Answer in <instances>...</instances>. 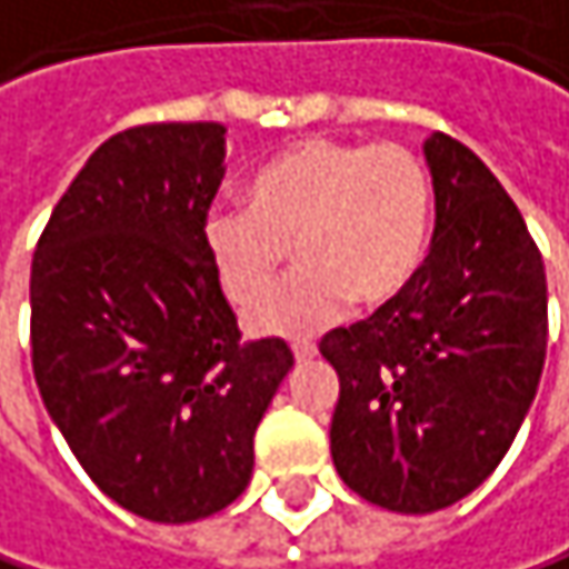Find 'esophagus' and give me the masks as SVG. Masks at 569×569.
Here are the masks:
<instances>
[{
  "label": "esophagus",
  "instance_id": "34e87169",
  "mask_svg": "<svg viewBox=\"0 0 569 569\" xmlns=\"http://www.w3.org/2000/svg\"><path fill=\"white\" fill-rule=\"evenodd\" d=\"M319 351H316V345L312 341H292V358L302 365V361H312Z\"/></svg>",
  "mask_w": 569,
  "mask_h": 569
}]
</instances>
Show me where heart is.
Returning a JSON list of instances; mask_svg holds the SVG:
<instances>
[{
    "label": "heart",
    "mask_w": 569,
    "mask_h": 569,
    "mask_svg": "<svg viewBox=\"0 0 569 569\" xmlns=\"http://www.w3.org/2000/svg\"><path fill=\"white\" fill-rule=\"evenodd\" d=\"M430 224L433 181L413 149L309 136L257 172L247 204L208 208L201 240L240 312L273 292L292 247L299 273L250 316V329L306 336L345 302L378 309L400 296L423 267Z\"/></svg>",
    "instance_id": "1"
}]
</instances>
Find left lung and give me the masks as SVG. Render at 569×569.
Listing matches in <instances>:
<instances>
[{
  "instance_id": "8db88e82",
  "label": "left lung",
  "mask_w": 569,
  "mask_h": 569,
  "mask_svg": "<svg viewBox=\"0 0 569 569\" xmlns=\"http://www.w3.org/2000/svg\"><path fill=\"white\" fill-rule=\"evenodd\" d=\"M437 228L410 286L319 351L338 371L332 462L365 501L430 515L476 491L541 385L547 280L489 166L446 132L423 142Z\"/></svg>"
}]
</instances>
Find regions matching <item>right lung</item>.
<instances>
[{"instance_id":"1","label":"right lung","mask_w":569,"mask_h":569,"mask_svg":"<svg viewBox=\"0 0 569 569\" xmlns=\"http://www.w3.org/2000/svg\"><path fill=\"white\" fill-rule=\"evenodd\" d=\"M221 123L110 136L71 181L31 260V368L97 489L146 521L228 508L292 368L240 341L201 224L224 179Z\"/></svg>"}]
</instances>
